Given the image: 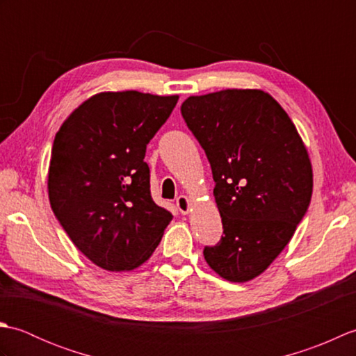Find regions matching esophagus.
<instances>
[{
	"label": "esophagus",
	"mask_w": 356,
	"mask_h": 356,
	"mask_svg": "<svg viewBox=\"0 0 356 356\" xmlns=\"http://www.w3.org/2000/svg\"><path fill=\"white\" fill-rule=\"evenodd\" d=\"M176 205H177L180 213L188 214L193 208V202H191L190 197H186V195H179L177 200H176Z\"/></svg>",
	"instance_id": "34e87169"
}]
</instances>
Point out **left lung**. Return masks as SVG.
<instances>
[{"label":"left lung","mask_w":356,"mask_h":356,"mask_svg":"<svg viewBox=\"0 0 356 356\" xmlns=\"http://www.w3.org/2000/svg\"><path fill=\"white\" fill-rule=\"evenodd\" d=\"M180 110L211 163L223 223L225 237L203 257L228 282H249L282 254L311 203L305 142L282 105L259 88L190 96Z\"/></svg>","instance_id":"obj_1"}]
</instances>
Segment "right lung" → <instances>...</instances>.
I'll return each instance as SVG.
<instances>
[{"label":"right lung","instance_id":"1","mask_svg":"<svg viewBox=\"0 0 356 356\" xmlns=\"http://www.w3.org/2000/svg\"><path fill=\"white\" fill-rule=\"evenodd\" d=\"M177 101V95L102 92L74 108L55 136L50 207L74 246L105 270L142 266L171 222L151 199L143 157Z\"/></svg>","mask_w":356,"mask_h":356}]
</instances>
